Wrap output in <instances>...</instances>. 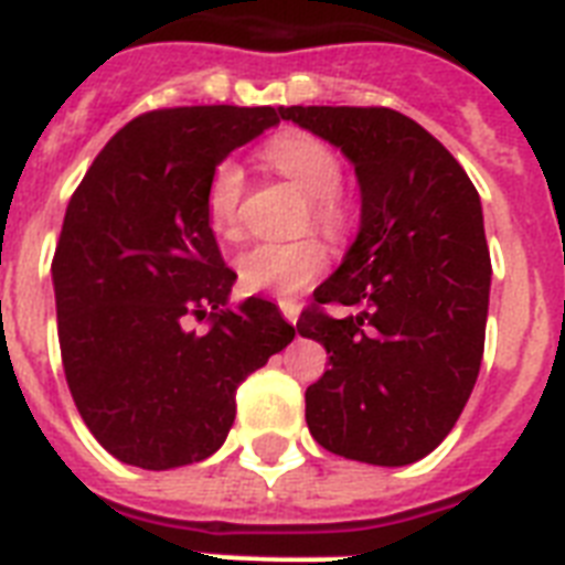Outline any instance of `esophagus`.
I'll return each instance as SVG.
<instances>
[{
  "mask_svg": "<svg viewBox=\"0 0 565 565\" xmlns=\"http://www.w3.org/2000/svg\"><path fill=\"white\" fill-rule=\"evenodd\" d=\"M279 309H282V317H286L288 323L297 326V317H300V306H297V302L282 300V302H279Z\"/></svg>",
  "mask_w": 565,
  "mask_h": 565,
  "instance_id": "1",
  "label": "esophagus"
}]
</instances>
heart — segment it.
<instances>
[{"label":"heart","mask_w":565,"mask_h":565,"mask_svg":"<svg viewBox=\"0 0 565 565\" xmlns=\"http://www.w3.org/2000/svg\"><path fill=\"white\" fill-rule=\"evenodd\" d=\"M263 161L291 181L302 195H309L311 225L326 236H340L349 222V210L340 195L343 167L329 143L315 135L288 132L274 135L263 147ZM242 195H245V170L236 161H222L213 170L204 193L207 227L218 239L236 242L242 236ZM326 268V250L317 239L297 242H263L236 256V279L245 291L274 294V297H297Z\"/></svg>","instance_id":"heart-1"}]
</instances>
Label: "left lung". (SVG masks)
Returning a JSON list of instances; mask_svg holds the SVG:
<instances>
[{
    "mask_svg": "<svg viewBox=\"0 0 565 565\" xmlns=\"http://www.w3.org/2000/svg\"><path fill=\"white\" fill-rule=\"evenodd\" d=\"M279 118L338 147L361 188L355 242L297 323L332 363L306 390L309 430L347 459L413 465L454 430L482 363L491 256L479 193L395 109L279 106Z\"/></svg>",
    "mask_w": 565,
    "mask_h": 565,
    "instance_id": "1",
    "label": "left lung"
}]
</instances>
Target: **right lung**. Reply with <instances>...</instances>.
I'll return each instance as SVG.
<instances>
[{
  "label": "right lung",
  "instance_id": "add662e5",
  "mask_svg": "<svg viewBox=\"0 0 565 565\" xmlns=\"http://www.w3.org/2000/svg\"><path fill=\"white\" fill-rule=\"evenodd\" d=\"M279 124L271 106H181L129 120L65 207L51 277L63 370L115 459L170 470L213 456L236 386L294 340L274 302L227 309L236 274L207 227V181ZM207 319L204 333L188 330Z\"/></svg>",
  "mask_w": 565,
  "mask_h": 565
}]
</instances>
